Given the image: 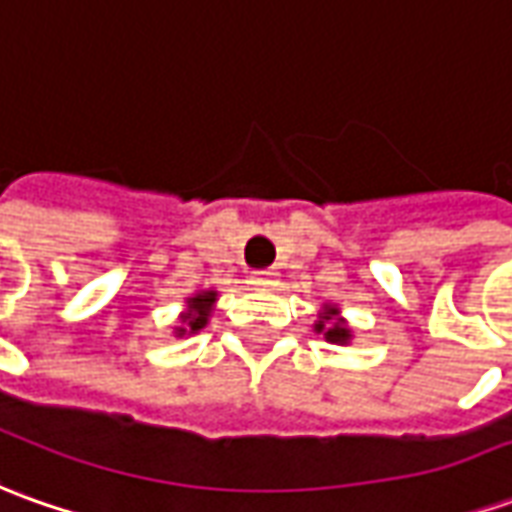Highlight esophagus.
Listing matches in <instances>:
<instances>
[{"label": "esophagus", "instance_id": "1", "mask_svg": "<svg viewBox=\"0 0 512 512\" xmlns=\"http://www.w3.org/2000/svg\"><path fill=\"white\" fill-rule=\"evenodd\" d=\"M274 277H277V274H274V271H269V269L252 271V283L260 285V288H269V285H274Z\"/></svg>", "mask_w": 512, "mask_h": 512}]
</instances>
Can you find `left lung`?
Segmentation results:
<instances>
[{
  "instance_id": "left-lung-1",
  "label": "left lung",
  "mask_w": 512,
  "mask_h": 512,
  "mask_svg": "<svg viewBox=\"0 0 512 512\" xmlns=\"http://www.w3.org/2000/svg\"><path fill=\"white\" fill-rule=\"evenodd\" d=\"M333 316H336V311L328 308L325 316H322V322L316 325V330H319V333L325 330V339H328V342H347V339H350V330L344 328L342 322H330Z\"/></svg>"
}]
</instances>
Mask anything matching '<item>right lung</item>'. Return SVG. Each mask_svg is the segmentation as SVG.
Listing matches in <instances>:
<instances>
[{
	"instance_id": "obj_1",
	"label": "right lung",
	"mask_w": 512,
	"mask_h": 512,
	"mask_svg": "<svg viewBox=\"0 0 512 512\" xmlns=\"http://www.w3.org/2000/svg\"><path fill=\"white\" fill-rule=\"evenodd\" d=\"M215 300V291H207V294H198L190 300V314H184V328H179V336L187 333V330H198L207 325V316H210V305Z\"/></svg>"
}]
</instances>
